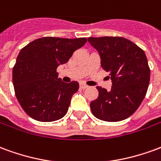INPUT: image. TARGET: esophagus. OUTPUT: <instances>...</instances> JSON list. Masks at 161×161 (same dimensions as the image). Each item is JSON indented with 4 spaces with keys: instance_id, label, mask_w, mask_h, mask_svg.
Masks as SVG:
<instances>
[{
    "instance_id": "esophagus-1",
    "label": "esophagus",
    "mask_w": 161,
    "mask_h": 161,
    "mask_svg": "<svg viewBox=\"0 0 161 161\" xmlns=\"http://www.w3.org/2000/svg\"><path fill=\"white\" fill-rule=\"evenodd\" d=\"M80 88H81V89H83V90H84V89H87L88 85H87V84L81 83V84H80Z\"/></svg>"
}]
</instances>
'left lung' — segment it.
I'll return each mask as SVG.
<instances>
[{
  "mask_svg": "<svg viewBox=\"0 0 161 161\" xmlns=\"http://www.w3.org/2000/svg\"><path fill=\"white\" fill-rule=\"evenodd\" d=\"M97 50L103 69L109 72V91L97 86L98 97L91 103L95 117L120 121L135 113L145 98L150 81V68L144 51L122 37L88 38Z\"/></svg>",
  "mask_w": 161,
  "mask_h": 161,
  "instance_id": "1",
  "label": "left lung"
}]
</instances>
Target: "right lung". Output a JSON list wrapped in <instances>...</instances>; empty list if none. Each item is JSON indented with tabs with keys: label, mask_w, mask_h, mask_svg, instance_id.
<instances>
[{
	"label": "right lung",
	"mask_w": 161,
	"mask_h": 161,
	"mask_svg": "<svg viewBox=\"0 0 161 161\" xmlns=\"http://www.w3.org/2000/svg\"><path fill=\"white\" fill-rule=\"evenodd\" d=\"M86 42V38L44 37L20 50L13 67V84L17 100L30 117L48 122L65 115L79 84L62 82L57 68Z\"/></svg>",
	"instance_id": "right-lung-1"
}]
</instances>
